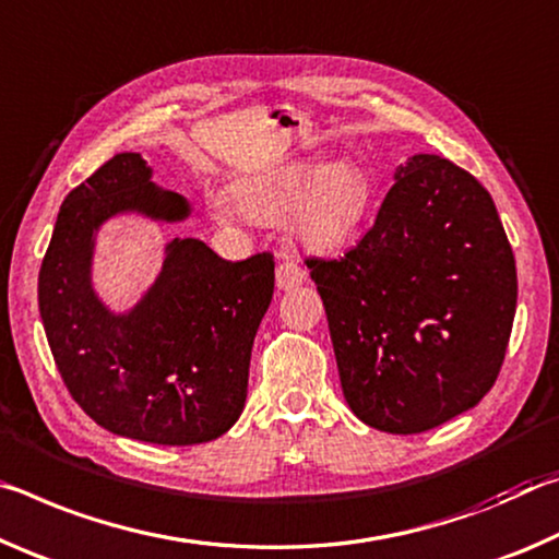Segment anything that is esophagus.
Here are the masks:
<instances>
[{"label":"esophagus","mask_w":559,"mask_h":559,"mask_svg":"<svg viewBox=\"0 0 559 559\" xmlns=\"http://www.w3.org/2000/svg\"><path fill=\"white\" fill-rule=\"evenodd\" d=\"M301 282H305V270H301L297 262L282 260V262L277 264V289L289 292V289L299 287Z\"/></svg>","instance_id":"34e87169"}]
</instances>
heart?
<instances>
[{
  "label": "heart",
  "instance_id": "b5f03b06",
  "mask_svg": "<svg viewBox=\"0 0 559 559\" xmlns=\"http://www.w3.org/2000/svg\"><path fill=\"white\" fill-rule=\"evenodd\" d=\"M235 203L254 223L287 215L289 235L309 250L340 252L366 223L373 203L369 173L352 158H295L262 168L233 186ZM217 217H230L223 198H210Z\"/></svg>",
  "mask_w": 559,
  "mask_h": 559
}]
</instances>
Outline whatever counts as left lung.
Instances as JSON below:
<instances>
[{
    "label": "left lung",
    "mask_w": 559,
    "mask_h": 559,
    "mask_svg": "<svg viewBox=\"0 0 559 559\" xmlns=\"http://www.w3.org/2000/svg\"><path fill=\"white\" fill-rule=\"evenodd\" d=\"M377 223L342 260L309 258L342 391L366 426L424 433L496 383L518 272L496 203L438 155L396 168Z\"/></svg>",
    "instance_id": "1"
}]
</instances>
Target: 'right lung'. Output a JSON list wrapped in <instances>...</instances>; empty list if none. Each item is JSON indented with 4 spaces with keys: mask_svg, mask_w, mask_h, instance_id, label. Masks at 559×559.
Masks as SVG:
<instances>
[{
    "mask_svg": "<svg viewBox=\"0 0 559 559\" xmlns=\"http://www.w3.org/2000/svg\"><path fill=\"white\" fill-rule=\"evenodd\" d=\"M135 213L182 223L193 207L153 182L141 153H116L59 210L39 272V312L73 401L116 436L195 445L223 436L247 399L250 354L274 292L270 252L227 262L195 237L166 245L163 267L128 312L91 282L96 233Z\"/></svg>",
    "mask_w": 559,
    "mask_h": 559,
    "instance_id": "obj_1",
    "label": "right lung"
}]
</instances>
